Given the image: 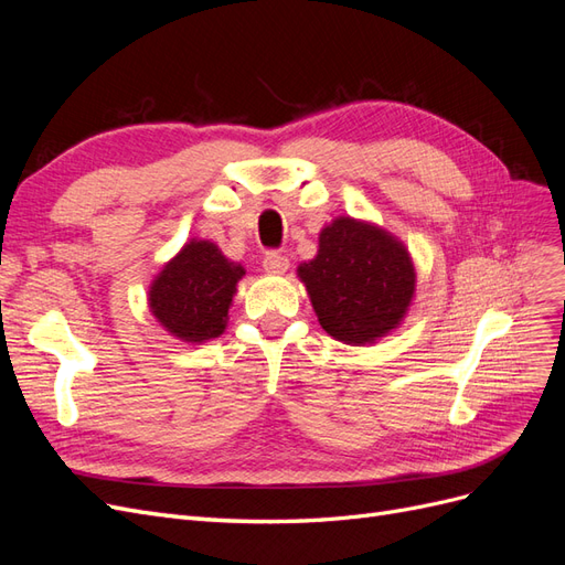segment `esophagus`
I'll return each instance as SVG.
<instances>
[{"mask_svg": "<svg viewBox=\"0 0 565 565\" xmlns=\"http://www.w3.org/2000/svg\"><path fill=\"white\" fill-rule=\"evenodd\" d=\"M264 268L268 273H276V276H280V273H285L289 268V259H287L285 254H280V252H266Z\"/></svg>", "mask_w": 565, "mask_h": 565, "instance_id": "esophagus-1", "label": "esophagus"}]
</instances>
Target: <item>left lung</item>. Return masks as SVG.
<instances>
[{
	"mask_svg": "<svg viewBox=\"0 0 565 565\" xmlns=\"http://www.w3.org/2000/svg\"><path fill=\"white\" fill-rule=\"evenodd\" d=\"M322 330L347 344H372L398 328L415 292V268L386 231L339 216L320 233L318 256L299 266Z\"/></svg>",
	"mask_w": 565,
	"mask_h": 565,
	"instance_id": "1",
	"label": "left lung"
}]
</instances>
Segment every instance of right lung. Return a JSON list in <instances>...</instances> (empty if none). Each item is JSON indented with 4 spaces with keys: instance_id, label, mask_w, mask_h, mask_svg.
I'll return each instance as SVG.
<instances>
[{
    "instance_id": "add662e5",
    "label": "right lung",
    "mask_w": 565,
    "mask_h": 565,
    "mask_svg": "<svg viewBox=\"0 0 565 565\" xmlns=\"http://www.w3.org/2000/svg\"><path fill=\"white\" fill-rule=\"evenodd\" d=\"M245 276L207 241L188 243L150 287V311L183 341L214 339L226 330L235 285Z\"/></svg>"
}]
</instances>
